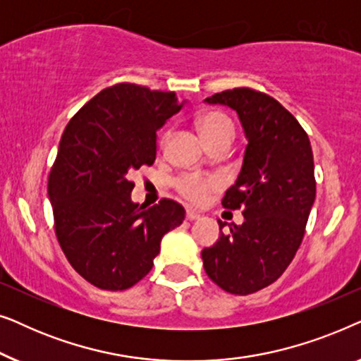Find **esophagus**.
I'll list each match as a JSON object with an SVG mask.
<instances>
[{"instance_id": "obj_1", "label": "esophagus", "mask_w": 361, "mask_h": 361, "mask_svg": "<svg viewBox=\"0 0 361 361\" xmlns=\"http://www.w3.org/2000/svg\"><path fill=\"white\" fill-rule=\"evenodd\" d=\"M185 216H187V220H199L202 215L199 214V212H195V210H192V209H187Z\"/></svg>"}]
</instances>
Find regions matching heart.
Returning <instances> with one entry per match:
<instances>
[{"instance_id":"obj_1","label":"heart","mask_w":361,"mask_h":361,"mask_svg":"<svg viewBox=\"0 0 361 361\" xmlns=\"http://www.w3.org/2000/svg\"><path fill=\"white\" fill-rule=\"evenodd\" d=\"M197 128H199L200 136L204 137L205 145L210 146L216 141L221 140H233L235 136V128L233 123L225 113L221 111H207L204 115L197 118ZM171 133L164 131L161 135L159 146L164 147L169 141ZM219 187V180L215 179H205V177L200 176H184L182 179L177 180V189L184 197L192 200V202H200L205 199V195L209 194L210 190H214Z\"/></svg>"}]
</instances>
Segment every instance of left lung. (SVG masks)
<instances>
[{"mask_svg": "<svg viewBox=\"0 0 361 361\" xmlns=\"http://www.w3.org/2000/svg\"><path fill=\"white\" fill-rule=\"evenodd\" d=\"M236 111L246 145L225 209L243 210L214 246L202 250L205 273L226 293L246 295L273 284L293 261L315 200L314 156L307 133L273 97L233 88L205 98Z\"/></svg>", "mask_w": 361, "mask_h": 361, "instance_id": "left-lung-1", "label": "left lung"}]
</instances>
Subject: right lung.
I'll return each mask as SVG.
<instances>
[{"label":"right lung","mask_w":361,"mask_h":361,"mask_svg":"<svg viewBox=\"0 0 361 361\" xmlns=\"http://www.w3.org/2000/svg\"><path fill=\"white\" fill-rule=\"evenodd\" d=\"M174 92L135 83L105 88L63 131L49 174L56 235L72 268L88 283L125 290L149 273L184 207L162 199L149 209L131 200L133 171L156 161V131L180 111Z\"/></svg>","instance_id":"obj_1"}]
</instances>
